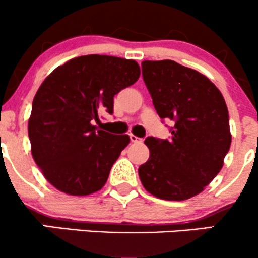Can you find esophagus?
Segmentation results:
<instances>
[{"instance_id":"1","label":"esophagus","mask_w":258,"mask_h":258,"mask_svg":"<svg viewBox=\"0 0 258 258\" xmlns=\"http://www.w3.org/2000/svg\"><path fill=\"white\" fill-rule=\"evenodd\" d=\"M130 139H131V142H133V143H139V142H142V138H139L135 135H130Z\"/></svg>"}]
</instances>
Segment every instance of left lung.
<instances>
[{
	"instance_id": "left-lung-1",
	"label": "left lung",
	"mask_w": 258,
	"mask_h": 258,
	"mask_svg": "<svg viewBox=\"0 0 258 258\" xmlns=\"http://www.w3.org/2000/svg\"><path fill=\"white\" fill-rule=\"evenodd\" d=\"M142 75L158 115L174 125L170 139L144 141L150 156L139 178L159 199L186 200L223 166L232 142L226 102L205 75L173 60L143 61Z\"/></svg>"
}]
</instances>
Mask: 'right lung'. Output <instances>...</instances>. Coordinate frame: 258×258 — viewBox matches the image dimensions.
<instances>
[{
  "label": "right lung",
  "mask_w": 258,
  "mask_h": 258,
  "mask_svg": "<svg viewBox=\"0 0 258 258\" xmlns=\"http://www.w3.org/2000/svg\"><path fill=\"white\" fill-rule=\"evenodd\" d=\"M132 59L90 54L74 58L47 76L29 119L35 162L58 190L88 195L103 188L112 165L130 143L94 126L103 111L112 114L114 97L137 81Z\"/></svg>",
  "instance_id": "right-lung-1"
}]
</instances>
